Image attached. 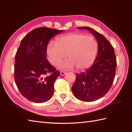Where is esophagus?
<instances>
[{
	"label": "esophagus",
	"mask_w": 132,
	"mask_h": 132,
	"mask_svg": "<svg viewBox=\"0 0 132 132\" xmlns=\"http://www.w3.org/2000/svg\"><path fill=\"white\" fill-rule=\"evenodd\" d=\"M60 74H61V75H62V76H64V75H65L66 74V73L65 72H64V71H61L60 72Z\"/></svg>",
	"instance_id": "1"
}]
</instances>
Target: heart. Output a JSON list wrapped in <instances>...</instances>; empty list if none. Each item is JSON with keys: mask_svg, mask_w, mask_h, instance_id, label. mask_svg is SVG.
Wrapping results in <instances>:
<instances>
[{"mask_svg": "<svg viewBox=\"0 0 132 132\" xmlns=\"http://www.w3.org/2000/svg\"><path fill=\"white\" fill-rule=\"evenodd\" d=\"M97 41L91 36L75 33L59 37L56 43H50L46 48L48 61L53 65L60 63L68 54V60L59 65L61 69H71L75 66L78 70L89 68L96 58Z\"/></svg>", "mask_w": 132, "mask_h": 132, "instance_id": "b5f03b06", "label": "heart"}]
</instances>
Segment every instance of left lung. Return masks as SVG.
<instances>
[{
	"label": "left lung",
	"instance_id": "left-lung-1",
	"mask_svg": "<svg viewBox=\"0 0 132 132\" xmlns=\"http://www.w3.org/2000/svg\"><path fill=\"white\" fill-rule=\"evenodd\" d=\"M78 29L89 30L96 37L98 52L90 68L77 74L72 91L79 100L93 102L104 96L112 85L117 66L116 55L113 46L103 35L89 27Z\"/></svg>",
	"mask_w": 132,
	"mask_h": 132
}]
</instances>
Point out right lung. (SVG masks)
<instances>
[{"label":"right lung","instance_id":"1","mask_svg":"<svg viewBox=\"0 0 132 132\" xmlns=\"http://www.w3.org/2000/svg\"><path fill=\"white\" fill-rule=\"evenodd\" d=\"M63 31L41 27L22 39L15 55V80L19 91L28 100L36 103L46 102L54 93V83L60 72L46 58L51 38Z\"/></svg>","mask_w":132,"mask_h":132}]
</instances>
